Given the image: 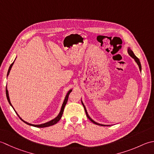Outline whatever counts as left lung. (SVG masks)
I'll use <instances>...</instances> for the list:
<instances>
[{"label": "left lung", "instance_id": "1", "mask_svg": "<svg viewBox=\"0 0 154 154\" xmlns=\"http://www.w3.org/2000/svg\"><path fill=\"white\" fill-rule=\"evenodd\" d=\"M128 54H130V56H131V58H133L135 60V61L136 62V63L137 64V65H138V66H139L140 70V71L142 70V66H141V64H140V60H139V58L136 57V56L134 54L133 51H131V50H130V48H128ZM82 105H83L84 108V109H85L86 116L88 117V118L89 120H90L91 122H93L94 124H96V125H102V124H100L97 123V122H96L94 121V120H92V119H91V118L89 116L88 114V112H87V111H86V108H85V106H84V103H83V102H82Z\"/></svg>", "mask_w": 154, "mask_h": 154}]
</instances>
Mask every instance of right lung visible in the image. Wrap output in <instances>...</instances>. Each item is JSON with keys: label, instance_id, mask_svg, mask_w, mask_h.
Masks as SVG:
<instances>
[{"label": "right lung", "instance_id": "1", "mask_svg": "<svg viewBox=\"0 0 154 154\" xmlns=\"http://www.w3.org/2000/svg\"><path fill=\"white\" fill-rule=\"evenodd\" d=\"M13 64H14V62H12V63L11 64V65L10 66V67H9V68H8V73H7V76H8V75L9 74V72H10L11 69V68H12V65H13ZM71 92H72V90H69V91H68V92L67 93L66 96V97H65V99H64V101L63 103H62V108H61V109H60V112L59 114L58 115V116L56 117V118H55L54 119H53L52 120L50 121V122H46V123L42 124H39V125H34V124H29V123H28V122L24 121V120H23V119H22L21 118H20V116H18V114H17V113L16 112V111H15V112L17 113V114L18 115V116L20 118V120H21L22 121H23V122H24L25 124H28V125H32V126L37 127V128H45V127L51 126V125H53L56 124L57 123V122H58L60 120V118H61L62 116V114H63V112H64V107H65V106H66V103H67V102H68V99L69 94H70V93ZM6 95H7V100H8V101L9 103H10V105H11V106H12H12L11 103V101H10V98H9V96H8V90H7V87H6ZM12 108H13V107H12ZM13 109H14V108H13Z\"/></svg>", "mask_w": 154, "mask_h": 154}]
</instances>
